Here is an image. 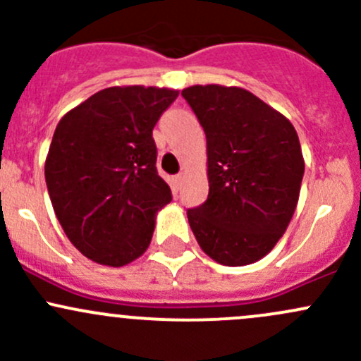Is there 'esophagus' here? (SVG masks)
<instances>
[{"label": "esophagus", "instance_id": "esophagus-1", "mask_svg": "<svg viewBox=\"0 0 361 361\" xmlns=\"http://www.w3.org/2000/svg\"><path fill=\"white\" fill-rule=\"evenodd\" d=\"M181 181H183V174H178V176L173 178V188H174V190H176V192L180 190Z\"/></svg>", "mask_w": 361, "mask_h": 361}]
</instances>
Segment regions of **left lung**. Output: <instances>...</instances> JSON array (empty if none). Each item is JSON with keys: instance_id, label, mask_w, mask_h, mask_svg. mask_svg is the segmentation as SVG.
Masks as SVG:
<instances>
[{"instance_id": "8db88e82", "label": "left lung", "mask_w": 361, "mask_h": 361, "mask_svg": "<svg viewBox=\"0 0 361 361\" xmlns=\"http://www.w3.org/2000/svg\"><path fill=\"white\" fill-rule=\"evenodd\" d=\"M207 145V201L187 211L204 253L227 267L264 258L292 220L304 176L297 130L241 87L181 90Z\"/></svg>"}]
</instances>
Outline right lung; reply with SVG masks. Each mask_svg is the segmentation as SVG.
<instances>
[{"label":"right lung","instance_id":"1","mask_svg":"<svg viewBox=\"0 0 361 361\" xmlns=\"http://www.w3.org/2000/svg\"><path fill=\"white\" fill-rule=\"evenodd\" d=\"M178 90L108 87L59 120L45 160L54 211L71 245L122 267L150 246L155 216L171 202L159 176L155 123Z\"/></svg>","mask_w":361,"mask_h":361}]
</instances>
